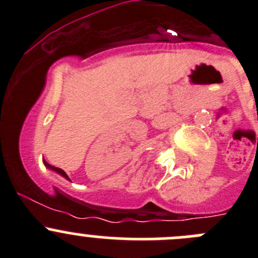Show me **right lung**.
Returning <instances> with one entry per match:
<instances>
[{
	"label": "right lung",
	"mask_w": 258,
	"mask_h": 258,
	"mask_svg": "<svg viewBox=\"0 0 258 258\" xmlns=\"http://www.w3.org/2000/svg\"><path fill=\"white\" fill-rule=\"evenodd\" d=\"M43 162H45V165H46V167H48L49 170H53V171H56L57 173H59V175L61 176H63L64 178H67V179H70L69 178V176L66 175V172H64L63 170H62V168H58V167H54V166H52V165H49V163H47L46 162V161H43Z\"/></svg>",
	"instance_id": "1"
}]
</instances>
